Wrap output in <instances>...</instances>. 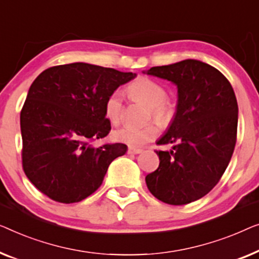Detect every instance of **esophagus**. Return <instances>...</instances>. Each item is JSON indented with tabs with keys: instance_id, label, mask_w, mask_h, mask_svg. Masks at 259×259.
Here are the masks:
<instances>
[{
	"instance_id": "1",
	"label": "esophagus",
	"mask_w": 259,
	"mask_h": 259,
	"mask_svg": "<svg viewBox=\"0 0 259 259\" xmlns=\"http://www.w3.org/2000/svg\"><path fill=\"white\" fill-rule=\"evenodd\" d=\"M128 152L131 155H137V154H141L142 152V149L140 148H134V147H129L128 148Z\"/></svg>"
}]
</instances>
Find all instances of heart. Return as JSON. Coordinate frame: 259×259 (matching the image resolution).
Here are the masks:
<instances>
[{
    "label": "heart",
    "mask_w": 259,
    "mask_h": 259,
    "mask_svg": "<svg viewBox=\"0 0 259 259\" xmlns=\"http://www.w3.org/2000/svg\"><path fill=\"white\" fill-rule=\"evenodd\" d=\"M128 93L135 100L148 105L145 119L154 117L161 125H165L172 117V108L167 102L166 92L159 83L148 77H140L128 87ZM124 114L123 93L116 89L108 95L104 102V115L112 124L122 122ZM158 136V126L154 122H147L143 125H124L114 133V138L119 143L129 147H142L154 141Z\"/></svg>",
    "instance_id": "obj_1"
}]
</instances>
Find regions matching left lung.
<instances>
[{
    "label": "left lung",
    "mask_w": 259,
    "mask_h": 259,
    "mask_svg": "<svg viewBox=\"0 0 259 259\" xmlns=\"http://www.w3.org/2000/svg\"><path fill=\"white\" fill-rule=\"evenodd\" d=\"M148 75L177 85L175 117L156 150L157 170L147 175L149 191L170 205L197 201L220 182L237 141L238 105L230 82L216 68L197 60L152 67Z\"/></svg>",
    "instance_id": "left-lung-1"
}]
</instances>
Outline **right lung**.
Returning a JSON list of instances; mask_svg holds the SVG:
<instances>
[{
	"label": "right lung",
	"mask_w": 259,
	"mask_h": 259,
	"mask_svg": "<svg viewBox=\"0 0 259 259\" xmlns=\"http://www.w3.org/2000/svg\"><path fill=\"white\" fill-rule=\"evenodd\" d=\"M135 76L77 62L36 77L20 116L22 165L42 194L70 204L101 187L110 163L126 152L123 143L93 144L111 130L105 98Z\"/></svg>",
	"instance_id": "obj_1"
}]
</instances>
